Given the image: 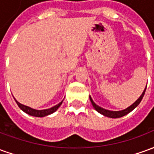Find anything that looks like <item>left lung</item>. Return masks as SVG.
Returning a JSON list of instances; mask_svg holds the SVG:
<instances>
[{"label": "left lung", "mask_w": 154, "mask_h": 154, "mask_svg": "<svg viewBox=\"0 0 154 154\" xmlns=\"http://www.w3.org/2000/svg\"><path fill=\"white\" fill-rule=\"evenodd\" d=\"M147 87V86H146ZM145 91H146V88L144 89L143 91V92L142 93V95L140 96L138 100H136L134 103L131 105L130 106L128 107V108H126L125 110H120V111H111V110H106V109H103V108H101V107L98 106L97 105L95 104L92 99L90 97V100L91 102V105L93 106V107L95 108V110L98 111L99 113H100L101 115H103L105 116H107V117H110V118H119V117H122V116H125V115L127 114H129V112H131L135 107H137L139 106V104L141 102V100H142L143 97L144 96V93H145Z\"/></svg>", "instance_id": "obj_1"}]
</instances>
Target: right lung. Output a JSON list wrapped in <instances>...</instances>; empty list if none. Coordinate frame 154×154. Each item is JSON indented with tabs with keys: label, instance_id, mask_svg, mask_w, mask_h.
<instances>
[{
	"label": "right lung",
	"instance_id": "add662e5",
	"mask_svg": "<svg viewBox=\"0 0 154 154\" xmlns=\"http://www.w3.org/2000/svg\"><path fill=\"white\" fill-rule=\"evenodd\" d=\"M15 102L17 103L18 105V106L24 112H25L26 114H28L29 116H35V117H44V116H48V115H50V114L54 113L55 112L56 110L58 109V107L60 106L62 103H63V100L61 101L60 103L57 104L56 106H54V107H52L50 109H47V110H35V109H32L30 107L26 106H24V105H22L20 102H18L17 100H15Z\"/></svg>",
	"mask_w": 154,
	"mask_h": 154
}]
</instances>
